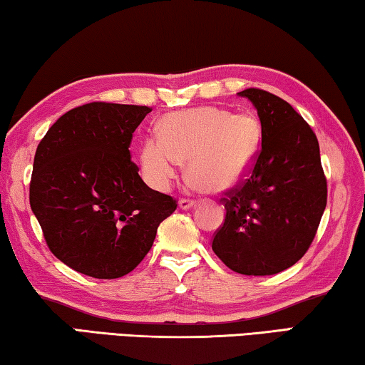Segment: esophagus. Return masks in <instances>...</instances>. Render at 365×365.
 <instances>
[{
    "mask_svg": "<svg viewBox=\"0 0 365 365\" xmlns=\"http://www.w3.org/2000/svg\"><path fill=\"white\" fill-rule=\"evenodd\" d=\"M195 207V202L190 200V199H181L179 200V208L181 210H190V208Z\"/></svg>",
    "mask_w": 365,
    "mask_h": 365,
    "instance_id": "esophagus-1",
    "label": "esophagus"
}]
</instances>
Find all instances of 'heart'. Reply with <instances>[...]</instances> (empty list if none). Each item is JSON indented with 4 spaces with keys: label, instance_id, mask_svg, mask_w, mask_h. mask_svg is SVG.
<instances>
[{
    "label": "heart",
    "instance_id": "obj_1",
    "mask_svg": "<svg viewBox=\"0 0 365 365\" xmlns=\"http://www.w3.org/2000/svg\"><path fill=\"white\" fill-rule=\"evenodd\" d=\"M260 140V123L250 113L231 115L217 106L170 113L158 123V135L143 139L140 171L148 186L165 190L189 159L190 181L204 192L222 194L247 175Z\"/></svg>",
    "mask_w": 365,
    "mask_h": 365
}]
</instances>
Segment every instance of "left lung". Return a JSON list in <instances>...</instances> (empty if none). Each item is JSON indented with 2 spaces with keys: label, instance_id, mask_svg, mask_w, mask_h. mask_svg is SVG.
Returning a JSON list of instances; mask_svg holds the SVG:
<instances>
[{
  "label": "left lung",
  "instance_id": "1",
  "mask_svg": "<svg viewBox=\"0 0 365 365\" xmlns=\"http://www.w3.org/2000/svg\"><path fill=\"white\" fill-rule=\"evenodd\" d=\"M237 95L257 110L262 148L250 178L225 199L212 249L232 272L265 277L307 252L327 207V179L317 137L288 101L260 88Z\"/></svg>",
  "mask_w": 365,
  "mask_h": 365
}]
</instances>
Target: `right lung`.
Listing matches in <instances>:
<instances>
[{
  "instance_id": "obj_1",
  "label": "right lung",
  "mask_w": 365,
  "mask_h": 365,
  "mask_svg": "<svg viewBox=\"0 0 365 365\" xmlns=\"http://www.w3.org/2000/svg\"><path fill=\"white\" fill-rule=\"evenodd\" d=\"M150 111L101 101L77 106L48 129L35 152L32 212L56 259L87 277L133 272L178 207L148 187L130 161V139Z\"/></svg>"
}]
</instances>
